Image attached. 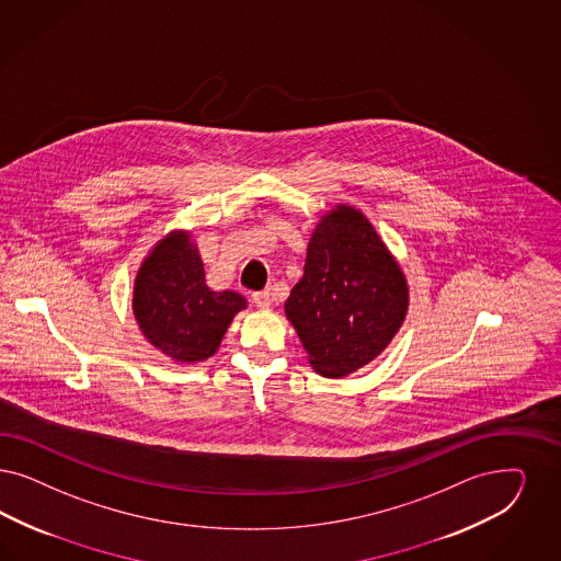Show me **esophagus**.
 Here are the masks:
<instances>
[{"instance_id": "obj_1", "label": "esophagus", "mask_w": 561, "mask_h": 561, "mask_svg": "<svg viewBox=\"0 0 561 561\" xmlns=\"http://www.w3.org/2000/svg\"><path fill=\"white\" fill-rule=\"evenodd\" d=\"M252 302H254L256 309H270V291H254V294H252Z\"/></svg>"}]
</instances>
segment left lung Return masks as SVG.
Instances as JSON below:
<instances>
[{
  "label": "left lung",
  "instance_id": "left-lung-1",
  "mask_svg": "<svg viewBox=\"0 0 561 561\" xmlns=\"http://www.w3.org/2000/svg\"><path fill=\"white\" fill-rule=\"evenodd\" d=\"M408 305L407 275L367 215L344 203L323 213L284 305L310 367L331 379L367 367L402 328Z\"/></svg>",
  "mask_w": 561,
  "mask_h": 561
}]
</instances>
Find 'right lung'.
Instances as JSON below:
<instances>
[{
    "mask_svg": "<svg viewBox=\"0 0 561 561\" xmlns=\"http://www.w3.org/2000/svg\"><path fill=\"white\" fill-rule=\"evenodd\" d=\"M247 298L205 284L193 232L172 230L136 271L133 312L147 342L180 365L211 358Z\"/></svg>",
    "mask_w": 561,
    "mask_h": 561,
    "instance_id": "right-lung-1",
    "label": "right lung"
}]
</instances>
